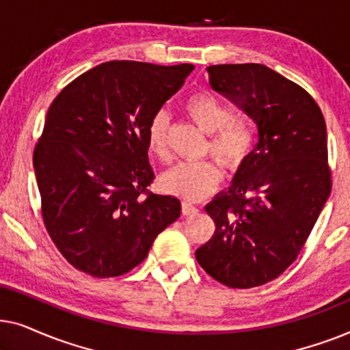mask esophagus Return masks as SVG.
I'll return each instance as SVG.
<instances>
[{"instance_id": "obj_1", "label": "esophagus", "mask_w": 350, "mask_h": 350, "mask_svg": "<svg viewBox=\"0 0 350 350\" xmlns=\"http://www.w3.org/2000/svg\"><path fill=\"white\" fill-rule=\"evenodd\" d=\"M181 212H183V215H194V213H198L199 210H198V207H196V205H193V204L183 202V205H181Z\"/></svg>"}]
</instances>
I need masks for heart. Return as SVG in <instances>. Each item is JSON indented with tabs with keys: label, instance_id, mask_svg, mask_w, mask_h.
I'll use <instances>...</instances> for the list:
<instances>
[{
	"label": "heart",
	"instance_id": "1",
	"mask_svg": "<svg viewBox=\"0 0 350 350\" xmlns=\"http://www.w3.org/2000/svg\"><path fill=\"white\" fill-rule=\"evenodd\" d=\"M188 116L208 133L207 151L228 169H237L252 154L255 145L253 127L242 118H232V109L208 90H199L185 100ZM169 121L164 111L156 113L146 129L148 148L157 157L167 156ZM221 170L212 159L180 162L162 176V188L188 202H199L217 188Z\"/></svg>",
	"mask_w": 350,
	"mask_h": 350
}]
</instances>
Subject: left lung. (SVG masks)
Instances as JSON below:
<instances>
[{
  "label": "left lung",
  "instance_id": "8db88e82",
  "mask_svg": "<svg viewBox=\"0 0 350 350\" xmlns=\"http://www.w3.org/2000/svg\"><path fill=\"white\" fill-rule=\"evenodd\" d=\"M210 85L258 126L232 186L205 207L215 234L196 260L229 288L274 280L303 250L332 191L327 126L315 100L260 64L212 65Z\"/></svg>",
  "mask_w": 350,
  "mask_h": 350
}]
</instances>
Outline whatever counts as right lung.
Returning <instances> with one entry per match:
<instances>
[{
	"mask_svg": "<svg viewBox=\"0 0 350 350\" xmlns=\"http://www.w3.org/2000/svg\"><path fill=\"white\" fill-rule=\"evenodd\" d=\"M194 65L113 60L85 71L51 103L33 152L42 221L78 271H132L181 204L152 194L146 129Z\"/></svg>",
	"mask_w": 350,
	"mask_h": 350,
	"instance_id": "1",
	"label": "right lung"
}]
</instances>
